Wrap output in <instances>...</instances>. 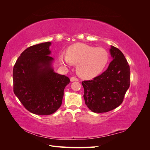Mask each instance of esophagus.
I'll return each mask as SVG.
<instances>
[{
	"mask_svg": "<svg viewBox=\"0 0 150 150\" xmlns=\"http://www.w3.org/2000/svg\"><path fill=\"white\" fill-rule=\"evenodd\" d=\"M70 80H71V82H73V81H79V79L77 78H76V77H71Z\"/></svg>",
	"mask_w": 150,
	"mask_h": 150,
	"instance_id": "esophagus-1",
	"label": "esophagus"
}]
</instances>
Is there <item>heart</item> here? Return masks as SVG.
Returning a JSON list of instances; mask_svg holds the SVG:
<instances>
[{
  "label": "heart",
  "instance_id": "obj_1",
  "mask_svg": "<svg viewBox=\"0 0 150 150\" xmlns=\"http://www.w3.org/2000/svg\"><path fill=\"white\" fill-rule=\"evenodd\" d=\"M109 54L103 47H95L83 43H76L68 47L66 55L60 54L59 61L62 65L77 64V72L84 78H92L105 69Z\"/></svg>",
  "mask_w": 150,
  "mask_h": 150
}]
</instances>
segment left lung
I'll return each instance as SVG.
<instances>
[{
    "instance_id": "8db88e82",
    "label": "left lung",
    "mask_w": 150,
    "mask_h": 150,
    "mask_svg": "<svg viewBox=\"0 0 150 150\" xmlns=\"http://www.w3.org/2000/svg\"><path fill=\"white\" fill-rule=\"evenodd\" d=\"M112 61L108 69L92 80L84 81L85 104L94 112H106L122 103L130 84V68L124 54L111 46Z\"/></svg>"
}]
</instances>
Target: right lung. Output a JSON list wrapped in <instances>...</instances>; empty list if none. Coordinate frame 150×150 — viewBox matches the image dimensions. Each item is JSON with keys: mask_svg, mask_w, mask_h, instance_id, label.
<instances>
[{"mask_svg": "<svg viewBox=\"0 0 150 150\" xmlns=\"http://www.w3.org/2000/svg\"><path fill=\"white\" fill-rule=\"evenodd\" d=\"M51 42L34 45L22 52L13 69V93L26 110L49 115L60 108L64 90L70 83L54 72L50 56Z\"/></svg>", "mask_w": 150, "mask_h": 150, "instance_id": "right-lung-1", "label": "right lung"}]
</instances>
